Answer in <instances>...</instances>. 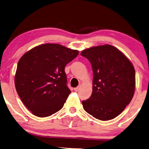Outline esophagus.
Listing matches in <instances>:
<instances>
[{
	"label": "esophagus",
	"mask_w": 149,
	"mask_h": 149,
	"mask_svg": "<svg viewBox=\"0 0 149 149\" xmlns=\"http://www.w3.org/2000/svg\"><path fill=\"white\" fill-rule=\"evenodd\" d=\"M79 89H80V86H78L77 87H76V88H74V91H76V92H78V91H79Z\"/></svg>",
	"instance_id": "esophagus-1"
}]
</instances>
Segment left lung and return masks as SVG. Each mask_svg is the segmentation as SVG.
<instances>
[{"label": "left lung", "instance_id": "1", "mask_svg": "<svg viewBox=\"0 0 149 149\" xmlns=\"http://www.w3.org/2000/svg\"><path fill=\"white\" fill-rule=\"evenodd\" d=\"M81 54L90 61L93 93L82 102L83 109L100 120L113 119L130 103L135 90V70L129 58L110 45L84 49Z\"/></svg>", "mask_w": 149, "mask_h": 149}]
</instances>
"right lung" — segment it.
<instances>
[{
	"label": "right lung",
	"mask_w": 149,
	"mask_h": 149,
	"mask_svg": "<svg viewBox=\"0 0 149 149\" xmlns=\"http://www.w3.org/2000/svg\"><path fill=\"white\" fill-rule=\"evenodd\" d=\"M79 51L58 44L40 45L27 51L18 63L17 92L34 115L47 117L63 108L69 94L65 67Z\"/></svg>",
	"instance_id": "1"
}]
</instances>
